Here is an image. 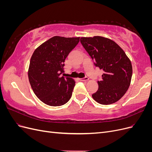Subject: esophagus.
I'll return each mask as SVG.
<instances>
[{"label": "esophagus", "mask_w": 152, "mask_h": 152, "mask_svg": "<svg viewBox=\"0 0 152 152\" xmlns=\"http://www.w3.org/2000/svg\"><path fill=\"white\" fill-rule=\"evenodd\" d=\"M79 80L80 81H87V80H89V78L85 77V78H83V79H79Z\"/></svg>", "instance_id": "obj_1"}]
</instances>
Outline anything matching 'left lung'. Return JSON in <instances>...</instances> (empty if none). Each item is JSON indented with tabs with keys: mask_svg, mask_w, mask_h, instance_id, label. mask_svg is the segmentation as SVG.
Returning <instances> with one entry per match:
<instances>
[{
	"mask_svg": "<svg viewBox=\"0 0 152 152\" xmlns=\"http://www.w3.org/2000/svg\"><path fill=\"white\" fill-rule=\"evenodd\" d=\"M81 44L102 70L98 90L92 96L99 104L115 103L126 94L131 84L132 67L124 50L113 40L102 36L81 37Z\"/></svg>",
	"mask_w": 152,
	"mask_h": 152,
	"instance_id": "obj_1",
	"label": "left lung"
}]
</instances>
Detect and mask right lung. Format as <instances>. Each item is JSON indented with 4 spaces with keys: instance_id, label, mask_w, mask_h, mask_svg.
Returning a JSON list of instances; mask_svg holds the SVG:
<instances>
[{
    "instance_id": "right-lung-1",
    "label": "right lung",
    "mask_w": 152,
    "mask_h": 152,
    "mask_svg": "<svg viewBox=\"0 0 152 152\" xmlns=\"http://www.w3.org/2000/svg\"><path fill=\"white\" fill-rule=\"evenodd\" d=\"M80 37L54 36L37 48L30 59L28 75L34 93L41 102L52 107L66 103L72 97L75 81L60 77L68 54Z\"/></svg>"
}]
</instances>
